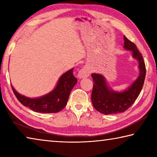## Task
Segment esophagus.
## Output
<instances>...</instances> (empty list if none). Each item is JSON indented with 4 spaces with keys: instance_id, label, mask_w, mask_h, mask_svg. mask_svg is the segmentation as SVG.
Returning a JSON list of instances; mask_svg holds the SVG:
<instances>
[{
    "instance_id": "1",
    "label": "esophagus",
    "mask_w": 157,
    "mask_h": 157,
    "mask_svg": "<svg viewBox=\"0 0 157 157\" xmlns=\"http://www.w3.org/2000/svg\"><path fill=\"white\" fill-rule=\"evenodd\" d=\"M90 73H91V71H90L89 68L87 67V66H84V67H83L79 71L78 76L79 78H87V77L89 76Z\"/></svg>"
}]
</instances>
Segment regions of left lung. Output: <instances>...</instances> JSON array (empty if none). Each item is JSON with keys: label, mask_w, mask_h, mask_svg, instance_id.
<instances>
[{"label": "left lung", "mask_w": 157, "mask_h": 157, "mask_svg": "<svg viewBox=\"0 0 157 157\" xmlns=\"http://www.w3.org/2000/svg\"><path fill=\"white\" fill-rule=\"evenodd\" d=\"M126 50H132L133 57L139 61L140 75L139 78L123 92L113 91L107 86L102 75L93 73L94 87L91 94V101L95 109L103 114L122 113L131 107L137 99L144 84L146 68L143 56L132 41L124 36Z\"/></svg>", "instance_id": "left-lung-1"}]
</instances>
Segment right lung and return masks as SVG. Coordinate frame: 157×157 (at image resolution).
<instances>
[{"instance_id":"obj_1","label":"right lung","mask_w":157,"mask_h":157,"mask_svg":"<svg viewBox=\"0 0 157 157\" xmlns=\"http://www.w3.org/2000/svg\"><path fill=\"white\" fill-rule=\"evenodd\" d=\"M73 68L61 76L55 89L44 96L29 98L18 94L12 86L18 100L25 107L39 113H57L62 110L67 104L72 89L77 83V78L73 74Z\"/></svg>"}]
</instances>
